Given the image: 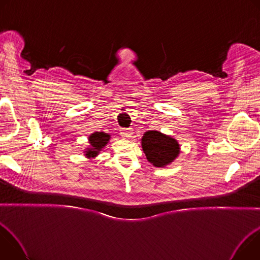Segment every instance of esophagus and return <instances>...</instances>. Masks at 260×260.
I'll return each instance as SVG.
<instances>
[{"instance_id":"34e87169","label":"esophagus","mask_w":260,"mask_h":260,"mask_svg":"<svg viewBox=\"0 0 260 260\" xmlns=\"http://www.w3.org/2000/svg\"><path fill=\"white\" fill-rule=\"evenodd\" d=\"M132 134H133V131L129 129V128H122L121 132H120V135L124 138V139H129L132 137Z\"/></svg>"}]
</instances>
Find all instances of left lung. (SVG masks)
<instances>
[{"instance_id":"left-lung-1","label":"left lung","mask_w":260,"mask_h":260,"mask_svg":"<svg viewBox=\"0 0 260 260\" xmlns=\"http://www.w3.org/2000/svg\"><path fill=\"white\" fill-rule=\"evenodd\" d=\"M142 148L147 160L158 168L168 166L180 153V145L177 140L157 131H148L144 134Z\"/></svg>"}]
</instances>
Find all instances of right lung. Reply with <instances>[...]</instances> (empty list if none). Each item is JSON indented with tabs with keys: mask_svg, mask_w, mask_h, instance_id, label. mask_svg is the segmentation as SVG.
<instances>
[{
	"mask_svg": "<svg viewBox=\"0 0 260 260\" xmlns=\"http://www.w3.org/2000/svg\"><path fill=\"white\" fill-rule=\"evenodd\" d=\"M110 138V135L104 132H95L91 134L88 137L90 146L89 148H86V150L84 151L85 156L88 158L95 157L100 153V151H102L103 148L108 144Z\"/></svg>",
	"mask_w": 260,
	"mask_h": 260,
	"instance_id": "right-lung-1",
	"label": "right lung"
}]
</instances>
